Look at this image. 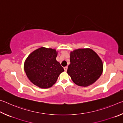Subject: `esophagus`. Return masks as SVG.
<instances>
[{
    "label": "esophagus",
    "mask_w": 123,
    "mask_h": 123,
    "mask_svg": "<svg viewBox=\"0 0 123 123\" xmlns=\"http://www.w3.org/2000/svg\"><path fill=\"white\" fill-rule=\"evenodd\" d=\"M67 69H68L67 67H64V71H65V72H66L67 70Z\"/></svg>",
    "instance_id": "obj_1"
}]
</instances>
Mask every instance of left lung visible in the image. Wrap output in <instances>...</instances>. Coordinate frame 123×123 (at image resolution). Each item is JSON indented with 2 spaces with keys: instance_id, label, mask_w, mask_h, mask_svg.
<instances>
[{
  "instance_id": "8db88e82",
  "label": "left lung",
  "mask_w": 123,
  "mask_h": 123,
  "mask_svg": "<svg viewBox=\"0 0 123 123\" xmlns=\"http://www.w3.org/2000/svg\"><path fill=\"white\" fill-rule=\"evenodd\" d=\"M67 73L75 84L86 87L94 83L103 71V64L92 49H78L70 52Z\"/></svg>"
}]
</instances>
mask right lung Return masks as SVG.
I'll list each match as a JSON object with an SVG mask.
<instances>
[{
	"mask_svg": "<svg viewBox=\"0 0 123 123\" xmlns=\"http://www.w3.org/2000/svg\"><path fill=\"white\" fill-rule=\"evenodd\" d=\"M55 49L41 47L27 57L24 68L27 77L33 84L42 88L51 87L57 81L63 68L56 60Z\"/></svg>",
	"mask_w": 123,
	"mask_h": 123,
	"instance_id": "1",
	"label": "right lung"
}]
</instances>
